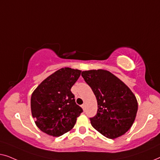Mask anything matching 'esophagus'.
<instances>
[{"instance_id":"34e87169","label":"esophagus","mask_w":160,"mask_h":160,"mask_svg":"<svg viewBox=\"0 0 160 160\" xmlns=\"http://www.w3.org/2000/svg\"><path fill=\"white\" fill-rule=\"evenodd\" d=\"M82 106V108H83V110L85 111V105L83 104V105H82V106Z\"/></svg>"}]
</instances>
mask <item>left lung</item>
<instances>
[{
    "instance_id": "8db88e82",
    "label": "left lung",
    "mask_w": 160,
    "mask_h": 160,
    "mask_svg": "<svg viewBox=\"0 0 160 160\" xmlns=\"http://www.w3.org/2000/svg\"><path fill=\"white\" fill-rule=\"evenodd\" d=\"M82 76L98 102L97 114L89 119L92 126L111 139L128 132L138 111L137 99L130 89L106 70L82 71Z\"/></svg>"
}]
</instances>
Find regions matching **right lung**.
I'll use <instances>...</instances> for the list:
<instances>
[{
	"label": "right lung",
	"instance_id": "right-lung-1",
	"mask_svg": "<svg viewBox=\"0 0 160 160\" xmlns=\"http://www.w3.org/2000/svg\"><path fill=\"white\" fill-rule=\"evenodd\" d=\"M82 71L61 68L43 81L31 95L30 106L36 124L42 132L59 137L73 128L82 108L71 89Z\"/></svg>",
	"mask_w": 160,
	"mask_h": 160
}]
</instances>
